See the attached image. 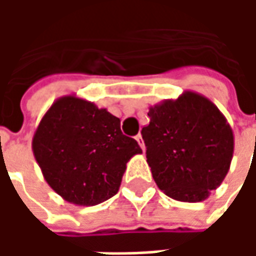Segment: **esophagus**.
Listing matches in <instances>:
<instances>
[{"instance_id": "obj_1", "label": "esophagus", "mask_w": 256, "mask_h": 256, "mask_svg": "<svg viewBox=\"0 0 256 256\" xmlns=\"http://www.w3.org/2000/svg\"><path fill=\"white\" fill-rule=\"evenodd\" d=\"M136 140H137V142L140 144V146L142 148V150H145V145H144V140H142V136H141V134H137V136H136Z\"/></svg>"}]
</instances>
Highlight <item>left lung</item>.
<instances>
[{"mask_svg":"<svg viewBox=\"0 0 256 256\" xmlns=\"http://www.w3.org/2000/svg\"><path fill=\"white\" fill-rule=\"evenodd\" d=\"M141 130L152 177L168 198L198 203L220 186L230 167L234 136L212 101L185 90L150 106Z\"/></svg>","mask_w":256,"mask_h":256,"instance_id":"obj_1","label":"left lung"}]
</instances>
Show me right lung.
<instances>
[{
  "label": "right lung",
  "instance_id": "right-lung-1",
  "mask_svg": "<svg viewBox=\"0 0 256 256\" xmlns=\"http://www.w3.org/2000/svg\"><path fill=\"white\" fill-rule=\"evenodd\" d=\"M32 154L48 185L68 203L96 206L116 194L128 162L142 150L106 108L63 96L42 116Z\"/></svg>",
  "mask_w": 256,
  "mask_h": 256
}]
</instances>
